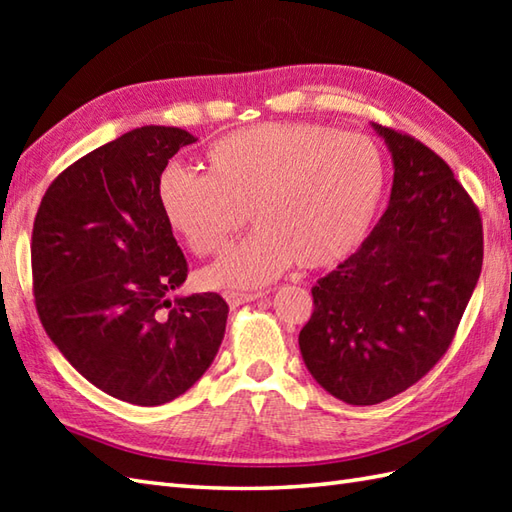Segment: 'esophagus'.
Segmentation results:
<instances>
[{
  "label": "esophagus",
  "instance_id": "obj_1",
  "mask_svg": "<svg viewBox=\"0 0 512 512\" xmlns=\"http://www.w3.org/2000/svg\"><path fill=\"white\" fill-rule=\"evenodd\" d=\"M268 290H257V292H239V290H226L224 292V299L228 301V306H242V303H248V301H255L259 297H264Z\"/></svg>",
  "mask_w": 512,
  "mask_h": 512
}]
</instances>
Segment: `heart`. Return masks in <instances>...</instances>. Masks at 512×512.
I'll return each mask as SVG.
<instances>
[{
	"label": "heart",
	"mask_w": 512,
	"mask_h": 512,
	"mask_svg": "<svg viewBox=\"0 0 512 512\" xmlns=\"http://www.w3.org/2000/svg\"><path fill=\"white\" fill-rule=\"evenodd\" d=\"M209 176L169 165L158 202L195 255L217 253L246 220L257 228L202 273L211 288L262 286L295 262L323 268L361 246L383 202L387 167L372 138L323 123H262L206 151Z\"/></svg>",
	"instance_id": "b5f03b06"
}]
</instances>
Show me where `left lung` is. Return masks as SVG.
Here are the masks:
<instances>
[{
  "instance_id": "1",
  "label": "left lung",
  "mask_w": 512,
  "mask_h": 512,
  "mask_svg": "<svg viewBox=\"0 0 512 512\" xmlns=\"http://www.w3.org/2000/svg\"><path fill=\"white\" fill-rule=\"evenodd\" d=\"M394 158L387 211L312 288L299 332L314 380L347 405H378L447 354L482 273V217L436 151L374 125Z\"/></svg>"
}]
</instances>
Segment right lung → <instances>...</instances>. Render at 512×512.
<instances>
[{
  "label": "right lung",
  "instance_id": "1",
  "mask_svg": "<svg viewBox=\"0 0 512 512\" xmlns=\"http://www.w3.org/2000/svg\"><path fill=\"white\" fill-rule=\"evenodd\" d=\"M195 138L147 125L52 180L32 226V295L70 365L118 400L156 407L184 394L220 350L217 292L169 299L189 264L158 202L169 158Z\"/></svg>",
  "mask_w": 512,
  "mask_h": 512
}]
</instances>
